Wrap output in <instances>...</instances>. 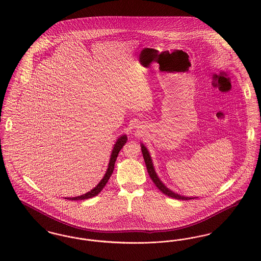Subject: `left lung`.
<instances>
[{
  "instance_id": "8db88e82",
  "label": "left lung",
  "mask_w": 261,
  "mask_h": 261,
  "mask_svg": "<svg viewBox=\"0 0 261 261\" xmlns=\"http://www.w3.org/2000/svg\"><path fill=\"white\" fill-rule=\"evenodd\" d=\"M141 149H142V153H143V156H144V160H145V163H146V166H147V170L149 172V177L150 179L152 180V182L155 184V186L158 187L160 189V191H162V193L170 198H173L176 199H184V200H188V199H197V198H191V197H185V196H181L177 193H174L173 191H171L170 189H168L167 187L165 186L162 182V180L159 178L158 174L154 170V167H153V164H152V161H151V158H150V154H149V150L145 147L144 144H141Z\"/></svg>"
}]
</instances>
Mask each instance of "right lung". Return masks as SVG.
<instances>
[{
  "label": "right lung",
  "instance_id": "1",
  "mask_svg": "<svg viewBox=\"0 0 261 261\" xmlns=\"http://www.w3.org/2000/svg\"><path fill=\"white\" fill-rule=\"evenodd\" d=\"M126 142H127V136L126 135H122V136L119 137L116 140V142H115V144L113 146V149L112 150V154H111V159H110V162H109V166H108L107 172L103 175L102 179L99 181V183L97 186L95 187L94 189H92L91 191H89L86 194H84V195L74 197V198H64V199H71V200H84V199L93 198V197L97 196L99 193H100V191L102 190L103 187L106 186V184L108 183L110 177L112 176L113 169H114V163H115V161H116V159L118 156V152L120 151V149H122V147L126 144Z\"/></svg>",
  "mask_w": 261,
  "mask_h": 261
}]
</instances>
